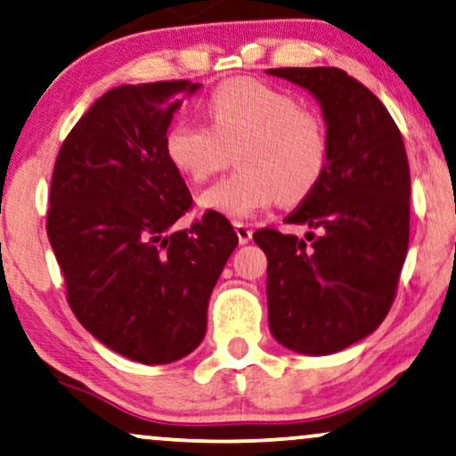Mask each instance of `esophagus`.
<instances>
[{
    "label": "esophagus",
    "mask_w": 456,
    "mask_h": 456,
    "mask_svg": "<svg viewBox=\"0 0 456 456\" xmlns=\"http://www.w3.org/2000/svg\"><path fill=\"white\" fill-rule=\"evenodd\" d=\"M233 227H235V233H238L240 244H248V241L252 240V229H250V224L238 221V223H233Z\"/></svg>",
    "instance_id": "34e87169"
}]
</instances>
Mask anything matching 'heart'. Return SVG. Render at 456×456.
Here are the masks:
<instances>
[{"mask_svg":"<svg viewBox=\"0 0 456 456\" xmlns=\"http://www.w3.org/2000/svg\"><path fill=\"white\" fill-rule=\"evenodd\" d=\"M210 126L172 124L166 155L187 181L206 183L238 158L240 170L200 195L206 210L250 218L269 206L298 204L326 175L330 141L324 119L288 92L256 79L212 90Z\"/></svg>","mask_w":456,"mask_h":456,"instance_id":"b5f03b06","label":"heart"}]
</instances>
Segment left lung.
I'll return each instance as SVG.
<instances>
[{
  "mask_svg": "<svg viewBox=\"0 0 456 456\" xmlns=\"http://www.w3.org/2000/svg\"><path fill=\"white\" fill-rule=\"evenodd\" d=\"M324 111L330 158L315 191L286 216L305 240L258 229L275 341L337 354L377 330L394 305L411 235V172L400 130L364 84L337 67L269 69Z\"/></svg>",
  "mask_w": 456,
  "mask_h": 456,
  "instance_id": "obj_1",
  "label": "left lung"
}]
</instances>
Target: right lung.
Segmentation results:
<instances>
[{"label":"right lung","instance_id":"obj_1","mask_svg":"<svg viewBox=\"0 0 456 456\" xmlns=\"http://www.w3.org/2000/svg\"><path fill=\"white\" fill-rule=\"evenodd\" d=\"M200 86L105 92L62 141L52 172L45 232L69 307L102 345L141 364H170L198 347L212 288L238 246L215 210L175 229L193 198L164 141Z\"/></svg>","mask_w":456,"mask_h":456}]
</instances>
